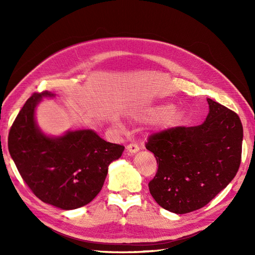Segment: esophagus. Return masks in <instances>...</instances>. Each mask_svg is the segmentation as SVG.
Returning a JSON list of instances; mask_svg holds the SVG:
<instances>
[{
    "mask_svg": "<svg viewBox=\"0 0 255 255\" xmlns=\"http://www.w3.org/2000/svg\"><path fill=\"white\" fill-rule=\"evenodd\" d=\"M127 150L128 152V154H134V153L139 151V146H138L137 143H129L127 146Z\"/></svg>",
    "mask_w": 255,
    "mask_h": 255,
    "instance_id": "1",
    "label": "esophagus"
}]
</instances>
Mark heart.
Wrapping results in <instances>:
<instances>
[{
	"instance_id": "b5f03b06",
	"label": "heart",
	"mask_w": 255,
	"mask_h": 255,
	"mask_svg": "<svg viewBox=\"0 0 255 255\" xmlns=\"http://www.w3.org/2000/svg\"><path fill=\"white\" fill-rule=\"evenodd\" d=\"M163 118L166 127H175L183 119V113L180 110H174V105L172 103L166 102L151 107L141 116V120L143 121H155ZM114 125L118 129H123V126L118 120H116Z\"/></svg>"
}]
</instances>
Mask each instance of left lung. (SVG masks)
I'll return each instance as SVG.
<instances>
[{
	"label": "left lung",
	"instance_id": "1",
	"mask_svg": "<svg viewBox=\"0 0 255 255\" xmlns=\"http://www.w3.org/2000/svg\"><path fill=\"white\" fill-rule=\"evenodd\" d=\"M206 120L150 135L145 148L157 161L150 194L165 210L187 214L205 206L234 179L242 160L238 115L212 99Z\"/></svg>",
	"mask_w": 255,
	"mask_h": 255
}]
</instances>
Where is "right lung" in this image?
Here are the masks:
<instances>
[{
    "mask_svg": "<svg viewBox=\"0 0 255 255\" xmlns=\"http://www.w3.org/2000/svg\"><path fill=\"white\" fill-rule=\"evenodd\" d=\"M50 91L34 94L23 105L8 135V150L23 181L42 202L75 210L96 198L112 161L125 146L107 142L91 129L45 136L35 122V107Z\"/></svg>",
    "mask_w": 255,
    "mask_h": 255,
    "instance_id": "right-lung-1",
    "label": "right lung"
}]
</instances>
